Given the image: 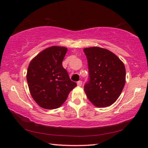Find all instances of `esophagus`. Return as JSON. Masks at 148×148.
Segmentation results:
<instances>
[{"label": "esophagus", "instance_id": "obj_1", "mask_svg": "<svg viewBox=\"0 0 148 148\" xmlns=\"http://www.w3.org/2000/svg\"><path fill=\"white\" fill-rule=\"evenodd\" d=\"M77 86L78 87H80V86H82V81H78L77 82Z\"/></svg>", "mask_w": 148, "mask_h": 148}]
</instances>
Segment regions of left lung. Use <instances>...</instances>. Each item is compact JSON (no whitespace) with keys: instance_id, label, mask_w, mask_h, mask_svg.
Listing matches in <instances>:
<instances>
[{"instance_id":"1","label":"left lung","mask_w":148,"mask_h":148,"mask_svg":"<svg viewBox=\"0 0 148 148\" xmlns=\"http://www.w3.org/2000/svg\"><path fill=\"white\" fill-rule=\"evenodd\" d=\"M89 69V81L84 91L94 106L104 108L117 101L123 89L126 72L123 62L116 55L99 47L84 49Z\"/></svg>"}]
</instances>
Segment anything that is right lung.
<instances>
[{
    "label": "right lung",
    "instance_id": "1",
    "mask_svg": "<svg viewBox=\"0 0 148 148\" xmlns=\"http://www.w3.org/2000/svg\"><path fill=\"white\" fill-rule=\"evenodd\" d=\"M66 51L64 47H49L37 55L29 65L27 80L29 91L34 101L43 108L61 106L77 86L62 66Z\"/></svg>",
    "mask_w": 148,
    "mask_h": 148
}]
</instances>
